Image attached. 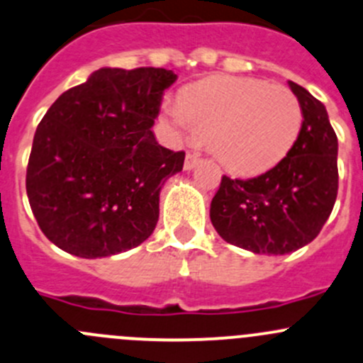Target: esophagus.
Here are the masks:
<instances>
[{
  "label": "esophagus",
  "instance_id": "34e87169",
  "mask_svg": "<svg viewBox=\"0 0 363 363\" xmlns=\"http://www.w3.org/2000/svg\"><path fill=\"white\" fill-rule=\"evenodd\" d=\"M199 160H200V154H196V152L186 154V160H184L186 170H193V168L196 167V163H199Z\"/></svg>",
  "mask_w": 363,
  "mask_h": 363
}]
</instances>
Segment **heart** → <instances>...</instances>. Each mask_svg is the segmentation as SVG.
I'll return each instance as SVG.
<instances>
[{
    "mask_svg": "<svg viewBox=\"0 0 363 363\" xmlns=\"http://www.w3.org/2000/svg\"><path fill=\"white\" fill-rule=\"evenodd\" d=\"M179 133L209 140L228 172L255 175L277 167L296 143L303 113L284 86L248 77H211L186 88L167 108Z\"/></svg>",
    "mask_w": 363,
    "mask_h": 363,
    "instance_id": "heart-1",
    "label": "heart"
}]
</instances>
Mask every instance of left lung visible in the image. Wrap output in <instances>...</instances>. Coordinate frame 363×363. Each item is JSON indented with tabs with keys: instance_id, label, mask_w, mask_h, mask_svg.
<instances>
[{
	"instance_id": "obj_1",
	"label": "left lung",
	"mask_w": 363,
	"mask_h": 363,
	"mask_svg": "<svg viewBox=\"0 0 363 363\" xmlns=\"http://www.w3.org/2000/svg\"><path fill=\"white\" fill-rule=\"evenodd\" d=\"M303 113L291 152L253 179L221 177L211 221L230 245L286 255L308 245L332 214L339 189L337 135L321 101L289 81Z\"/></svg>"
}]
</instances>
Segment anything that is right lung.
<instances>
[{
	"label": "right lung",
	"mask_w": 363,
	"mask_h": 363,
	"mask_svg": "<svg viewBox=\"0 0 363 363\" xmlns=\"http://www.w3.org/2000/svg\"><path fill=\"white\" fill-rule=\"evenodd\" d=\"M177 74L156 67L96 70L52 103L33 136L26 193L38 227L63 252L97 259L154 232L164 181L184 152L150 128Z\"/></svg>",
	"instance_id": "1"
}]
</instances>
